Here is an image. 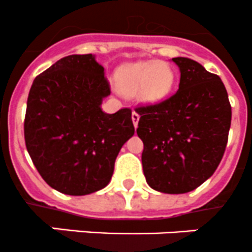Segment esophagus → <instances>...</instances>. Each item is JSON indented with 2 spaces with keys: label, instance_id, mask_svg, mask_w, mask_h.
I'll use <instances>...</instances> for the list:
<instances>
[{
  "label": "esophagus",
  "instance_id": "1",
  "mask_svg": "<svg viewBox=\"0 0 252 252\" xmlns=\"http://www.w3.org/2000/svg\"><path fill=\"white\" fill-rule=\"evenodd\" d=\"M131 119H132L133 126H135V127H137L138 120H140V115H138L137 112H136V111H132V116H131Z\"/></svg>",
  "mask_w": 252,
  "mask_h": 252
}]
</instances>
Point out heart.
<instances>
[{
	"mask_svg": "<svg viewBox=\"0 0 252 252\" xmlns=\"http://www.w3.org/2000/svg\"><path fill=\"white\" fill-rule=\"evenodd\" d=\"M121 94H137L142 102L156 103L170 94L175 82V72L166 62L140 61L122 66L115 75Z\"/></svg>",
	"mask_w": 252,
	"mask_h": 252,
	"instance_id": "b5f03b06",
	"label": "heart"
}]
</instances>
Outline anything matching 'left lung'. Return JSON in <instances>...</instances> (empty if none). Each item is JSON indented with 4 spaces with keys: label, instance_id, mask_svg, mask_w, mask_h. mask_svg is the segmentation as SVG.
Listing matches in <instances>:
<instances>
[{
    "label": "left lung",
    "instance_id": "left-lung-1",
    "mask_svg": "<svg viewBox=\"0 0 252 252\" xmlns=\"http://www.w3.org/2000/svg\"><path fill=\"white\" fill-rule=\"evenodd\" d=\"M179 90L166 100L138 106V137L147 184L165 193L195 190L215 172L227 145L231 105L222 81L204 66L175 57Z\"/></svg>",
    "mask_w": 252,
    "mask_h": 252
}]
</instances>
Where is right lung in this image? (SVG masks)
Masks as SVG:
<instances>
[{
  "mask_svg": "<svg viewBox=\"0 0 252 252\" xmlns=\"http://www.w3.org/2000/svg\"><path fill=\"white\" fill-rule=\"evenodd\" d=\"M111 94L91 54L59 60L34 78L27 98L25 142L51 188L82 196L107 186L120 150L135 133L131 108L101 110Z\"/></svg>",
  "mask_w": 252,
  "mask_h": 252,
  "instance_id": "right-lung-1",
  "label": "right lung"
}]
</instances>
